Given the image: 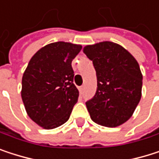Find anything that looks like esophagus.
Masks as SVG:
<instances>
[{
  "mask_svg": "<svg viewBox=\"0 0 159 159\" xmlns=\"http://www.w3.org/2000/svg\"><path fill=\"white\" fill-rule=\"evenodd\" d=\"M79 91H80V94H82V93H83V92H84V86H80V87H79Z\"/></svg>",
  "mask_w": 159,
  "mask_h": 159,
  "instance_id": "esophagus-1",
  "label": "esophagus"
}]
</instances>
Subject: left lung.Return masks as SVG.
I'll return each instance as SVG.
<instances>
[{
  "instance_id": "1",
  "label": "left lung",
  "mask_w": 159,
  "mask_h": 159,
  "mask_svg": "<svg viewBox=\"0 0 159 159\" xmlns=\"http://www.w3.org/2000/svg\"><path fill=\"white\" fill-rule=\"evenodd\" d=\"M97 77L95 95L86 102L93 122L115 128L129 119L142 97L143 75L136 59L121 45L102 41L83 48Z\"/></svg>"
}]
</instances>
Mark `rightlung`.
I'll return each instance as SVG.
<instances>
[{"label": "right lung", "mask_w": 159, "mask_h": 159, "mask_svg": "<svg viewBox=\"0 0 159 159\" xmlns=\"http://www.w3.org/2000/svg\"><path fill=\"white\" fill-rule=\"evenodd\" d=\"M81 48L70 42H52L30 60L22 78L21 97L29 117L43 129L66 123L78 102L71 63Z\"/></svg>", "instance_id": "obj_1"}]
</instances>
